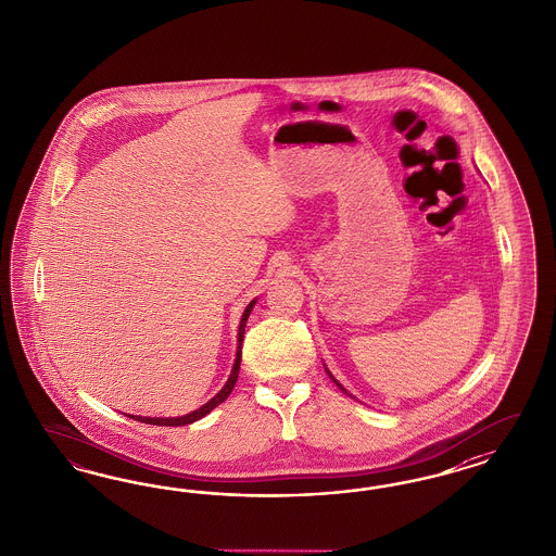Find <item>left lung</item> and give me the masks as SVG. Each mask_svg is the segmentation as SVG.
I'll return each instance as SVG.
<instances>
[{"instance_id": "8db88e82", "label": "left lung", "mask_w": 556, "mask_h": 556, "mask_svg": "<svg viewBox=\"0 0 556 556\" xmlns=\"http://www.w3.org/2000/svg\"><path fill=\"white\" fill-rule=\"evenodd\" d=\"M323 366H325V364H323ZM325 372H327V375H329V378H331V380H333V382H336V384H338V387H340V389H341V391H343V393L350 394V393H348V391H345V389H343V387H341L340 382H338V380H336V378H333V375H331V372H329V370H327V366H325ZM350 396H352V394H350Z\"/></svg>"}]
</instances>
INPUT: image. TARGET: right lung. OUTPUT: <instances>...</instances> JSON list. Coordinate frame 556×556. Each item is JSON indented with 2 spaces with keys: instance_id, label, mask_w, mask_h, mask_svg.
Listing matches in <instances>:
<instances>
[{
  "instance_id": "1",
  "label": "right lung",
  "mask_w": 556,
  "mask_h": 556,
  "mask_svg": "<svg viewBox=\"0 0 556 556\" xmlns=\"http://www.w3.org/2000/svg\"><path fill=\"white\" fill-rule=\"evenodd\" d=\"M255 301H257V299H253L250 305L245 306V311H243V315H241V321H239V329H237V354H235L231 375L227 378L225 387H223L211 401H206L202 407H198L197 412L186 413V415H181V417H141V415H128V417H132V419H137V421H143V424H151V426H188V424H194L198 419H202L204 415H208V413L215 409L216 405H220V403L231 394V391H233L235 382H237V377H239L241 343H243V333H245V323L250 319L251 308L255 306Z\"/></svg>"
}]
</instances>
